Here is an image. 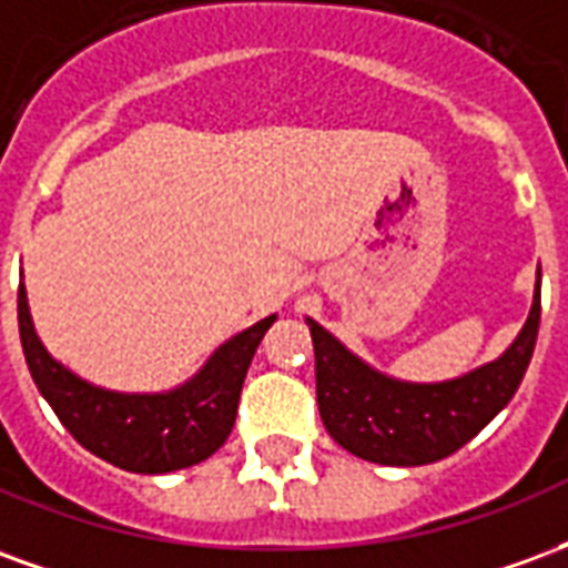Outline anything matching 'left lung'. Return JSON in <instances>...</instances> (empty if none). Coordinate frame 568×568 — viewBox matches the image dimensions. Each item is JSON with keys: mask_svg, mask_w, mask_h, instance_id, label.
<instances>
[{"mask_svg": "<svg viewBox=\"0 0 568 568\" xmlns=\"http://www.w3.org/2000/svg\"><path fill=\"white\" fill-rule=\"evenodd\" d=\"M541 320V267L532 307L514 344L480 368L440 383H410L371 368L320 322L307 320L316 349L320 417L344 450L377 465H428L456 453L499 414L524 381Z\"/></svg>", "mask_w": 568, "mask_h": 568, "instance_id": "1", "label": "left lung"}]
</instances>
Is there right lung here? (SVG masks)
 Here are the masks:
<instances>
[{
  "instance_id": "right-lung-1",
  "label": "right lung",
  "mask_w": 568,
  "mask_h": 568,
  "mask_svg": "<svg viewBox=\"0 0 568 568\" xmlns=\"http://www.w3.org/2000/svg\"><path fill=\"white\" fill-rule=\"evenodd\" d=\"M276 316H264L212 353L203 368L166 393H115L57 362L36 334L27 288H18L23 356L44 402L84 450L136 475H166L210 459L236 419L252 356Z\"/></svg>"
}]
</instances>
